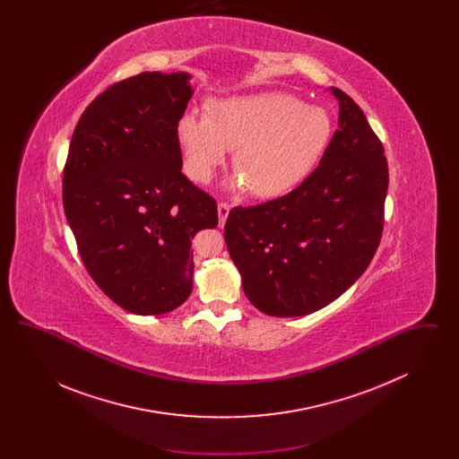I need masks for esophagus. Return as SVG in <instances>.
<instances>
[{"instance_id":"34e87169","label":"esophagus","mask_w":459,"mask_h":459,"mask_svg":"<svg viewBox=\"0 0 459 459\" xmlns=\"http://www.w3.org/2000/svg\"><path fill=\"white\" fill-rule=\"evenodd\" d=\"M229 213H230V206H229L227 203H219L220 227H223V225H225V221H227V217H229Z\"/></svg>"}]
</instances>
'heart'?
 I'll return each mask as SVG.
<instances>
[{"mask_svg": "<svg viewBox=\"0 0 459 459\" xmlns=\"http://www.w3.org/2000/svg\"><path fill=\"white\" fill-rule=\"evenodd\" d=\"M333 122L327 109L282 92L232 96L186 113L177 124L184 174L206 184L227 150L236 170L229 186L258 199L284 196L303 184L327 153Z\"/></svg>", "mask_w": 459, "mask_h": 459, "instance_id": "obj_1", "label": "heart"}]
</instances>
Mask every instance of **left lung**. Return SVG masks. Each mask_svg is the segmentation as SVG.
Segmentation results:
<instances>
[{
  "label": "left lung",
  "instance_id": "obj_1",
  "mask_svg": "<svg viewBox=\"0 0 459 459\" xmlns=\"http://www.w3.org/2000/svg\"><path fill=\"white\" fill-rule=\"evenodd\" d=\"M339 129L301 186L273 201L234 208L225 242L247 299L270 316L330 305L368 268L384 227L389 169L384 146L346 92Z\"/></svg>",
  "mask_w": 459,
  "mask_h": 459
}]
</instances>
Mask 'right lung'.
<instances>
[{"mask_svg": "<svg viewBox=\"0 0 459 459\" xmlns=\"http://www.w3.org/2000/svg\"><path fill=\"white\" fill-rule=\"evenodd\" d=\"M186 72H144L101 92L77 122L64 208L84 266L111 301L163 315L193 290L191 244L219 223L217 203L182 174L177 124Z\"/></svg>", "mask_w": 459, "mask_h": 459, "instance_id": "right-lung-1", "label": "right lung"}]
</instances>
